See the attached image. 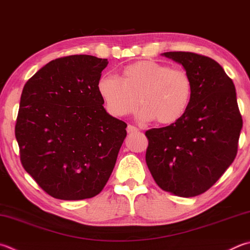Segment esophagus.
Listing matches in <instances>:
<instances>
[{"mask_svg":"<svg viewBox=\"0 0 250 250\" xmlns=\"http://www.w3.org/2000/svg\"><path fill=\"white\" fill-rule=\"evenodd\" d=\"M138 131H139V129L137 128V126L131 125H129L128 128H126V132L128 133H137Z\"/></svg>","mask_w":250,"mask_h":250,"instance_id":"obj_1","label":"esophagus"}]
</instances>
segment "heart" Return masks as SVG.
I'll return each mask as SVG.
<instances>
[{
	"instance_id": "1",
	"label": "heart",
	"mask_w": 250,
	"mask_h": 250,
	"mask_svg": "<svg viewBox=\"0 0 250 250\" xmlns=\"http://www.w3.org/2000/svg\"><path fill=\"white\" fill-rule=\"evenodd\" d=\"M97 90L106 109L113 117H125L143 107L141 121L156 120L169 125L180 120L192 97V82L185 71L170 69L155 61H139L126 65L121 79L103 75ZM140 102H138V99Z\"/></svg>"
}]
</instances>
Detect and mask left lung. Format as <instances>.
I'll use <instances>...</instances> for the list:
<instances>
[{
  "instance_id": "1",
  "label": "left lung",
  "mask_w": 250,
  "mask_h": 250,
  "mask_svg": "<svg viewBox=\"0 0 250 250\" xmlns=\"http://www.w3.org/2000/svg\"><path fill=\"white\" fill-rule=\"evenodd\" d=\"M184 66L192 97L180 120L145 132L146 164L160 187L190 198L206 192L232 164L243 128L233 81L211 58L164 52Z\"/></svg>"
}]
</instances>
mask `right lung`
I'll return each mask as SVG.
<instances>
[{"label":"right lung","mask_w":250,"mask_h":250,"mask_svg":"<svg viewBox=\"0 0 250 250\" xmlns=\"http://www.w3.org/2000/svg\"><path fill=\"white\" fill-rule=\"evenodd\" d=\"M107 59H56L27 81L15 137L21 164L61 200L95 197L105 187L126 137V124L104 108L97 83Z\"/></svg>","instance_id":"1"}]
</instances>
